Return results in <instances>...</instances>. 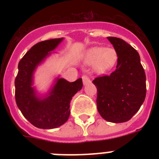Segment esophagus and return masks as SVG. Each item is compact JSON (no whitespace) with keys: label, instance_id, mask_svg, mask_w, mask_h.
Instances as JSON below:
<instances>
[{"label":"esophagus","instance_id":"obj_1","mask_svg":"<svg viewBox=\"0 0 159 159\" xmlns=\"http://www.w3.org/2000/svg\"><path fill=\"white\" fill-rule=\"evenodd\" d=\"M82 82H83V84L87 85L88 83L91 82V80H90L89 76H87V75H83L82 76Z\"/></svg>","mask_w":159,"mask_h":159}]
</instances>
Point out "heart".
I'll use <instances>...</instances> for the list:
<instances>
[{"mask_svg": "<svg viewBox=\"0 0 159 159\" xmlns=\"http://www.w3.org/2000/svg\"><path fill=\"white\" fill-rule=\"evenodd\" d=\"M85 60L89 64H94L98 72L105 73L111 71L118 61V54L114 48L93 47L87 50Z\"/></svg>", "mask_w": 159, "mask_h": 159, "instance_id": "obj_1", "label": "heart"}]
</instances>
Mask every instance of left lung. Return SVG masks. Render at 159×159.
<instances>
[{"instance_id": "8db88e82", "label": "left lung", "mask_w": 159, "mask_h": 159, "mask_svg": "<svg viewBox=\"0 0 159 159\" xmlns=\"http://www.w3.org/2000/svg\"><path fill=\"white\" fill-rule=\"evenodd\" d=\"M118 54L116 69L111 75L96 77L97 105L102 118L112 123L129 120L146 97V76L139 54L125 41L107 38Z\"/></svg>"}]
</instances>
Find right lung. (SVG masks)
Segmentation results:
<instances>
[{"mask_svg":"<svg viewBox=\"0 0 159 159\" xmlns=\"http://www.w3.org/2000/svg\"><path fill=\"white\" fill-rule=\"evenodd\" d=\"M62 40V38L53 39L36 43L19 62L15 80L16 104L23 116L37 128L53 129L63 125L69 117L72 97L82 87V78L73 82L57 78L49 96L41 100L31 87L36 67Z\"/></svg>","mask_w":159,"mask_h":159,"instance_id":"obj_1","label":"right lung"}]
</instances>
